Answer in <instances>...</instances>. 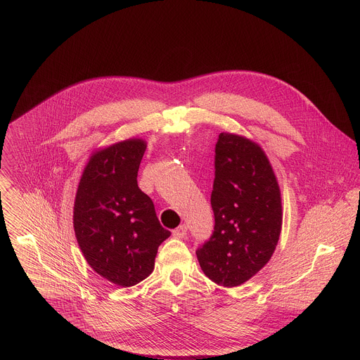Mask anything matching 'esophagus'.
I'll return each instance as SVG.
<instances>
[{
    "instance_id": "esophagus-1",
    "label": "esophagus",
    "mask_w": 360,
    "mask_h": 360,
    "mask_svg": "<svg viewBox=\"0 0 360 360\" xmlns=\"http://www.w3.org/2000/svg\"><path fill=\"white\" fill-rule=\"evenodd\" d=\"M187 224H180L176 230H173V236L176 238H184L187 236Z\"/></svg>"
}]
</instances>
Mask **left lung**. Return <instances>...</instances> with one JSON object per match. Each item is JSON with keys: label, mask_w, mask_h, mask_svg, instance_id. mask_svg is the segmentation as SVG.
Segmentation results:
<instances>
[{"label": "left lung", "mask_w": 360, "mask_h": 360, "mask_svg": "<svg viewBox=\"0 0 360 360\" xmlns=\"http://www.w3.org/2000/svg\"><path fill=\"white\" fill-rule=\"evenodd\" d=\"M214 153V231L197 257L207 278L233 288L254 277L273 255L283 224L281 193L255 141L220 133Z\"/></svg>", "instance_id": "8db88e82"}]
</instances>
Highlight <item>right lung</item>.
<instances>
[{
  "label": "right lung",
  "mask_w": 360,
  "mask_h": 360,
  "mask_svg": "<svg viewBox=\"0 0 360 360\" xmlns=\"http://www.w3.org/2000/svg\"><path fill=\"white\" fill-rule=\"evenodd\" d=\"M146 148L134 137L97 148L83 169L73 206L83 257L96 273L124 288L153 273L158 247L170 236L137 184Z\"/></svg>",
  "instance_id": "1"
}]
</instances>
